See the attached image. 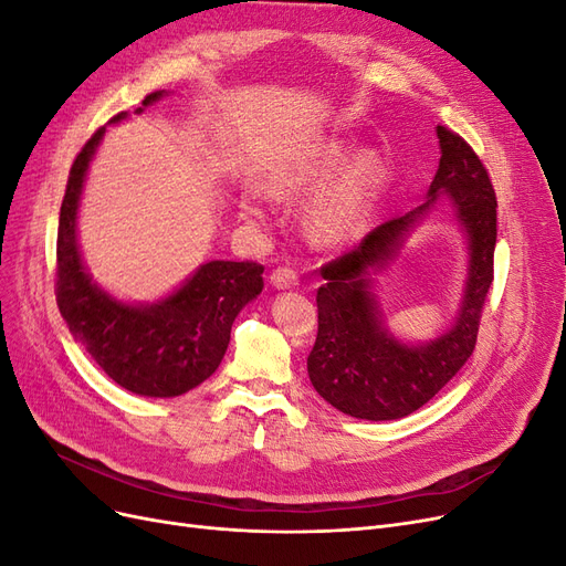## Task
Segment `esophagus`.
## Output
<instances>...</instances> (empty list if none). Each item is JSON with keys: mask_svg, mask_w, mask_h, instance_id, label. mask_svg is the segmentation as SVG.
<instances>
[{"mask_svg": "<svg viewBox=\"0 0 566 566\" xmlns=\"http://www.w3.org/2000/svg\"><path fill=\"white\" fill-rule=\"evenodd\" d=\"M297 283H300V273L293 266H279V269H273V273H271V285L279 287V290L295 287Z\"/></svg>", "mask_w": 566, "mask_h": 566, "instance_id": "obj_1", "label": "esophagus"}]
</instances>
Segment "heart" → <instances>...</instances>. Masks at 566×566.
<instances>
[{
	"label": "heart",
	"mask_w": 566,
	"mask_h": 566,
	"mask_svg": "<svg viewBox=\"0 0 566 566\" xmlns=\"http://www.w3.org/2000/svg\"><path fill=\"white\" fill-rule=\"evenodd\" d=\"M345 160V148L339 144L321 146L306 156L273 169L269 191L279 198H297L314 191ZM382 188V165L375 156L354 158L342 172L325 184L306 208V229L318 241H347L361 233L373 217ZM241 212L250 221L266 219L264 193L248 188L241 196Z\"/></svg>",
	"instance_id": "b5f03b06"
}]
</instances>
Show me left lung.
<instances>
[{
	"mask_svg": "<svg viewBox=\"0 0 566 566\" xmlns=\"http://www.w3.org/2000/svg\"><path fill=\"white\" fill-rule=\"evenodd\" d=\"M441 160L430 200L375 227L354 250L321 266L318 333L306 358L310 380L342 413L361 420H397L430 401L474 352L479 321L493 283L495 200L484 163L449 127H437ZM447 192L471 241V276L454 328L424 348H408L382 328L369 295L367 269L384 263L402 233Z\"/></svg>",
	"mask_w": 566,
	"mask_h": 566,
	"instance_id": "8db88e82",
	"label": "left lung"
}]
</instances>
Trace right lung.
Masks as SVG:
<instances>
[{
    "label": "right lung",
    "mask_w": 566,
    "mask_h": 566,
    "mask_svg": "<svg viewBox=\"0 0 566 566\" xmlns=\"http://www.w3.org/2000/svg\"><path fill=\"white\" fill-rule=\"evenodd\" d=\"M163 92L144 98V108ZM142 113V108H136ZM117 113L111 123L123 119ZM98 127L82 146L67 175L56 238V302L67 328L111 380L142 397H179L219 368L231 325L262 293L264 266L256 262H208L175 295L150 306L115 302L84 271L75 219L84 175L104 136Z\"/></svg>",
    "instance_id": "1"
}]
</instances>
